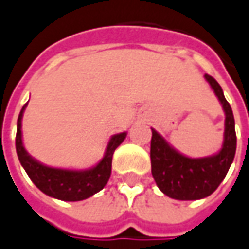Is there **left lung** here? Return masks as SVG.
Wrapping results in <instances>:
<instances>
[{"instance_id":"left-lung-1","label":"left lung","mask_w":249,"mask_h":249,"mask_svg":"<svg viewBox=\"0 0 249 249\" xmlns=\"http://www.w3.org/2000/svg\"><path fill=\"white\" fill-rule=\"evenodd\" d=\"M204 77L225 111L224 143L217 154L203 158L185 157L151 128V173L158 188L176 200H197L211 195L225 178L236 154L237 139L231 105L217 80L210 75Z\"/></svg>"}]
</instances>
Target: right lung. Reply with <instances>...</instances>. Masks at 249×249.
Masks as SVG:
<instances>
[{"mask_svg":"<svg viewBox=\"0 0 249 249\" xmlns=\"http://www.w3.org/2000/svg\"><path fill=\"white\" fill-rule=\"evenodd\" d=\"M25 103L18 118V132H16V151L21 166L31 178V181L38 188L55 199L64 202H79L89 196L95 195L109 181L111 174V160L113 154L126 138V132L113 135L106 147L103 158L94 167L86 170H72V169H58L40 163L27 153L21 139V118L25 110Z\"/></svg>","mask_w":249,"mask_h":249,"instance_id":"obj_1","label":"right lung"}]
</instances>
